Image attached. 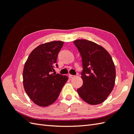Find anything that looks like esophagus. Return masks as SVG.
Masks as SVG:
<instances>
[{"label":"esophagus","instance_id":"34e87169","mask_svg":"<svg viewBox=\"0 0 134 134\" xmlns=\"http://www.w3.org/2000/svg\"><path fill=\"white\" fill-rule=\"evenodd\" d=\"M69 76L70 77V78H74L76 76L75 75H71V74H69Z\"/></svg>","mask_w":134,"mask_h":134}]
</instances>
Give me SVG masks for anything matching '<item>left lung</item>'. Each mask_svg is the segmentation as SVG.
Wrapping results in <instances>:
<instances>
[{
  "instance_id": "left-lung-1",
  "label": "left lung",
  "mask_w": 134,
  "mask_h": 134,
  "mask_svg": "<svg viewBox=\"0 0 134 134\" xmlns=\"http://www.w3.org/2000/svg\"><path fill=\"white\" fill-rule=\"evenodd\" d=\"M82 59L83 86L77 92L92 105L103 102L114 87L116 69L111 55L99 44L87 40L74 41Z\"/></svg>"
}]
</instances>
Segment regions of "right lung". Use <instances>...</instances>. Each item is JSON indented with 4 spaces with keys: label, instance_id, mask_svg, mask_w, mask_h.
Returning a JSON list of instances; mask_svg holds the SVG:
<instances>
[{
    "label": "right lung",
    "instance_id": "right-lung-1",
    "mask_svg": "<svg viewBox=\"0 0 134 134\" xmlns=\"http://www.w3.org/2000/svg\"><path fill=\"white\" fill-rule=\"evenodd\" d=\"M64 42H47L32 51L23 71V86L28 96L39 106L47 107L57 99L68 76L52 74Z\"/></svg>",
    "mask_w": 134,
    "mask_h": 134
}]
</instances>
